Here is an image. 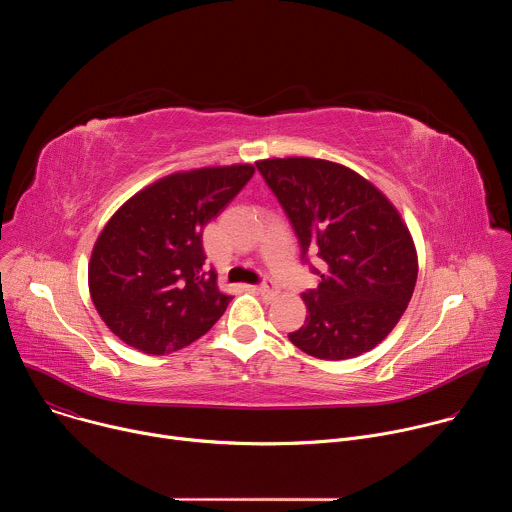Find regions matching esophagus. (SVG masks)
<instances>
[{"mask_svg": "<svg viewBox=\"0 0 512 512\" xmlns=\"http://www.w3.org/2000/svg\"><path fill=\"white\" fill-rule=\"evenodd\" d=\"M259 294L265 298V300H273L277 294H279V287H277V283L275 281H271L269 277L267 279H263L261 283H259Z\"/></svg>", "mask_w": 512, "mask_h": 512, "instance_id": "esophagus-1", "label": "esophagus"}]
</instances>
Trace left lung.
<instances>
[{
	"mask_svg": "<svg viewBox=\"0 0 512 512\" xmlns=\"http://www.w3.org/2000/svg\"><path fill=\"white\" fill-rule=\"evenodd\" d=\"M257 170L294 227L302 261L320 275L318 287L302 294L308 316L289 340L326 360L369 352L395 328L417 281L415 247L399 212L340 164L283 158L257 162Z\"/></svg>",
	"mask_w": 512,
	"mask_h": 512,
	"instance_id": "obj_1",
	"label": "left lung"
}]
</instances>
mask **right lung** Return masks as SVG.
Masks as SVG:
<instances>
[{"label":"right lung","mask_w":512,"mask_h":512,"mask_svg":"<svg viewBox=\"0 0 512 512\" xmlns=\"http://www.w3.org/2000/svg\"><path fill=\"white\" fill-rule=\"evenodd\" d=\"M253 174L249 164L172 174L113 214L91 255L89 287L115 336L164 354L188 346L225 314L231 296L204 267L202 233Z\"/></svg>","instance_id":"1"}]
</instances>
